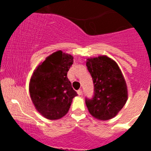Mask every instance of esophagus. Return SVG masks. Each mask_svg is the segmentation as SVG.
Segmentation results:
<instances>
[{"mask_svg":"<svg viewBox=\"0 0 151 151\" xmlns=\"http://www.w3.org/2000/svg\"><path fill=\"white\" fill-rule=\"evenodd\" d=\"M82 93H83V91H82L81 89L78 90V91H77V94H78L79 96H81Z\"/></svg>","mask_w":151,"mask_h":151,"instance_id":"esophagus-1","label":"esophagus"}]
</instances>
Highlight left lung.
<instances>
[{
	"label": "left lung",
	"instance_id": "8db88e82",
	"mask_svg": "<svg viewBox=\"0 0 151 151\" xmlns=\"http://www.w3.org/2000/svg\"><path fill=\"white\" fill-rule=\"evenodd\" d=\"M86 66L94 84V96L85 99L93 118L107 121L114 118L126 104L128 89L122 71L116 62L106 55L87 59Z\"/></svg>",
	"mask_w": 151,
	"mask_h": 151
}]
</instances>
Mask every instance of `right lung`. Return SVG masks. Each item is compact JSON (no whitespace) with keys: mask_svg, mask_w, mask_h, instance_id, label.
<instances>
[{"mask_svg":"<svg viewBox=\"0 0 151 151\" xmlns=\"http://www.w3.org/2000/svg\"><path fill=\"white\" fill-rule=\"evenodd\" d=\"M70 54L58 50L41 62L33 71L29 92L36 110L49 120L63 118L77 93L71 87L67 72L73 64Z\"/></svg>","mask_w":151,"mask_h":151,"instance_id":"obj_1","label":"right lung"}]
</instances>
